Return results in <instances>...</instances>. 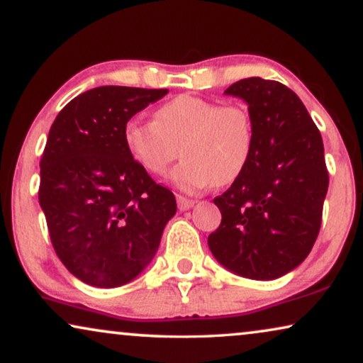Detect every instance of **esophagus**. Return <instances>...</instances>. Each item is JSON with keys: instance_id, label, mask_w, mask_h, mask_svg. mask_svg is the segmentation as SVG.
Returning <instances> with one entry per match:
<instances>
[{"instance_id": "esophagus-1", "label": "esophagus", "mask_w": 363, "mask_h": 363, "mask_svg": "<svg viewBox=\"0 0 363 363\" xmlns=\"http://www.w3.org/2000/svg\"><path fill=\"white\" fill-rule=\"evenodd\" d=\"M194 203H196V201H192V199L177 196V207H179L181 211H187V208L194 207Z\"/></svg>"}]
</instances>
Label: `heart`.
Listing matches in <instances>:
<instances>
[{
    "label": "heart",
    "instance_id": "1",
    "mask_svg": "<svg viewBox=\"0 0 363 363\" xmlns=\"http://www.w3.org/2000/svg\"><path fill=\"white\" fill-rule=\"evenodd\" d=\"M126 151L141 169L155 176L184 160L171 179L184 192L196 194L227 186L247 171L255 150L250 111L194 95H179L155 110L152 120L131 118L123 126Z\"/></svg>",
    "mask_w": 363,
    "mask_h": 363
}]
</instances>
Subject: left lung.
Wrapping results in <instances>:
<instances>
[{"label":"left lung","instance_id":"obj_1","mask_svg":"<svg viewBox=\"0 0 363 363\" xmlns=\"http://www.w3.org/2000/svg\"><path fill=\"white\" fill-rule=\"evenodd\" d=\"M248 104L255 150L247 171L213 199L222 222L208 235L217 262L250 279H277L308 257L329 187L324 145L299 96L250 77L225 90Z\"/></svg>","mask_w":363,"mask_h":363}]
</instances>
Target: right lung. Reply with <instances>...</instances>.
<instances>
[{
    "mask_svg": "<svg viewBox=\"0 0 363 363\" xmlns=\"http://www.w3.org/2000/svg\"><path fill=\"white\" fill-rule=\"evenodd\" d=\"M167 91L96 86L70 100L50 126L39 203L60 262L86 284L135 279L176 213L174 194L133 161L123 141L126 121Z\"/></svg>",
    "mask_w": 363,
    "mask_h": 363,
    "instance_id": "add662e5",
    "label": "right lung"
}]
</instances>
